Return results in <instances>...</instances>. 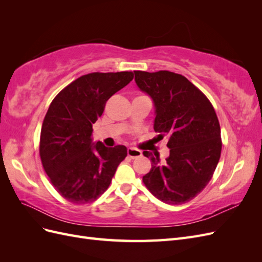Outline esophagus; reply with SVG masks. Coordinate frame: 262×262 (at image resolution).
Here are the masks:
<instances>
[{
    "mask_svg": "<svg viewBox=\"0 0 262 262\" xmlns=\"http://www.w3.org/2000/svg\"><path fill=\"white\" fill-rule=\"evenodd\" d=\"M142 155V152L138 148H134V147H129L128 148V156L131 158H137L140 157Z\"/></svg>",
    "mask_w": 262,
    "mask_h": 262,
    "instance_id": "1",
    "label": "esophagus"
}]
</instances>
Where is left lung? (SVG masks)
Instances as JSON below:
<instances>
[{"instance_id": "left-lung-1", "label": "left lung", "mask_w": 262, "mask_h": 262, "mask_svg": "<svg viewBox=\"0 0 262 262\" xmlns=\"http://www.w3.org/2000/svg\"><path fill=\"white\" fill-rule=\"evenodd\" d=\"M141 92L152 98L154 130L168 138L169 156L144 150L152 168L143 176L158 200L181 204L199 194L211 180L220 161L222 141L217 117L205 95L185 76L168 71H134Z\"/></svg>"}]
</instances>
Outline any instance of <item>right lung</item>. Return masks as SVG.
<instances>
[{
  "label": "right lung",
  "mask_w": 262,
  "mask_h": 262,
  "mask_svg": "<svg viewBox=\"0 0 262 262\" xmlns=\"http://www.w3.org/2000/svg\"><path fill=\"white\" fill-rule=\"evenodd\" d=\"M133 80L132 72L90 73L78 77L55 97L40 134V158L57 191L83 204L104 193L128 154L124 145L107 147L93 141V124L106 101Z\"/></svg>",
  "instance_id": "obj_1"
}]
</instances>
